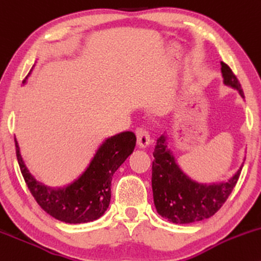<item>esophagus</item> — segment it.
<instances>
[{"instance_id":"esophagus-1","label":"esophagus","mask_w":261,"mask_h":261,"mask_svg":"<svg viewBox=\"0 0 261 261\" xmlns=\"http://www.w3.org/2000/svg\"><path fill=\"white\" fill-rule=\"evenodd\" d=\"M135 134H136L137 146H139L140 148H147V147L152 143L148 131H146L144 128H137Z\"/></svg>"}]
</instances>
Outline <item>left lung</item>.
Returning a JSON list of instances; mask_svg holds the SVG:
<instances>
[{"label": "left lung", "mask_w": 261, "mask_h": 261, "mask_svg": "<svg viewBox=\"0 0 261 261\" xmlns=\"http://www.w3.org/2000/svg\"><path fill=\"white\" fill-rule=\"evenodd\" d=\"M220 64L225 85L238 90L244 98L236 75L226 63ZM153 156L152 188L155 209L159 215L174 224H190L214 215L233 191L243 168L242 165L227 182L203 185L192 181L181 171L170 149L166 148L164 136L156 140Z\"/></svg>", "instance_id": "obj_1"}]
</instances>
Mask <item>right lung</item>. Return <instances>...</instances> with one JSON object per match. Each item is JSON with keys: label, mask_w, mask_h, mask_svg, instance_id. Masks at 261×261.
<instances>
[{"label": "right lung", "mask_w": 261, "mask_h": 261, "mask_svg": "<svg viewBox=\"0 0 261 261\" xmlns=\"http://www.w3.org/2000/svg\"><path fill=\"white\" fill-rule=\"evenodd\" d=\"M15 153L21 175L30 193L47 214L67 224H83L100 218L111 202L113 174L134 152L136 136L125 131L109 137L99 147L89 168L76 181L64 188H49L31 176L19 153Z\"/></svg>", "instance_id": "add662e5"}]
</instances>
